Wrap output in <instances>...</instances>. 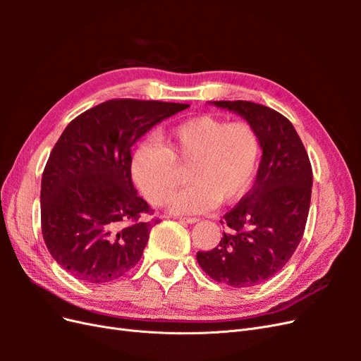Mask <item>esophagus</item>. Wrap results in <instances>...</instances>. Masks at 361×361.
Masks as SVG:
<instances>
[{"instance_id": "obj_1", "label": "esophagus", "mask_w": 361, "mask_h": 361, "mask_svg": "<svg viewBox=\"0 0 361 361\" xmlns=\"http://www.w3.org/2000/svg\"><path fill=\"white\" fill-rule=\"evenodd\" d=\"M178 220H179L180 223H190V224H194V223H197V221H199V218H197V216H179Z\"/></svg>"}]
</instances>
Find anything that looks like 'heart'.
<instances>
[{
  "instance_id": "1",
  "label": "heart",
  "mask_w": 361,
  "mask_h": 361,
  "mask_svg": "<svg viewBox=\"0 0 361 361\" xmlns=\"http://www.w3.org/2000/svg\"><path fill=\"white\" fill-rule=\"evenodd\" d=\"M260 140L248 122L195 116L174 126L167 146L145 141L133 157V176L154 204H164L178 183V162L190 164L191 185L174 195L176 214H202L244 195L253 183Z\"/></svg>"
}]
</instances>
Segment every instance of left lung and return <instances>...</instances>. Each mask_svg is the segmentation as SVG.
Returning a JSON list of instances; mask_svg holds the SVG:
<instances>
[{
    "label": "left lung",
    "instance_id": "obj_1",
    "mask_svg": "<svg viewBox=\"0 0 361 361\" xmlns=\"http://www.w3.org/2000/svg\"><path fill=\"white\" fill-rule=\"evenodd\" d=\"M256 129L262 159L256 182L223 215L220 244L199 251L197 262L212 280L250 288L276 276L292 257L307 223L313 171L307 152L289 120L248 101H215Z\"/></svg>",
    "mask_w": 361,
    "mask_h": 361
}]
</instances>
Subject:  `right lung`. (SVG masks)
Masks as SVG:
<instances>
[{"label": "right lung", "mask_w": 361, "mask_h": 361, "mask_svg": "<svg viewBox=\"0 0 361 361\" xmlns=\"http://www.w3.org/2000/svg\"><path fill=\"white\" fill-rule=\"evenodd\" d=\"M187 104L110 99L63 130L42 174L43 241L57 264L85 283H110L143 256L158 218L137 195L130 149Z\"/></svg>", "instance_id": "add662e5"}]
</instances>
